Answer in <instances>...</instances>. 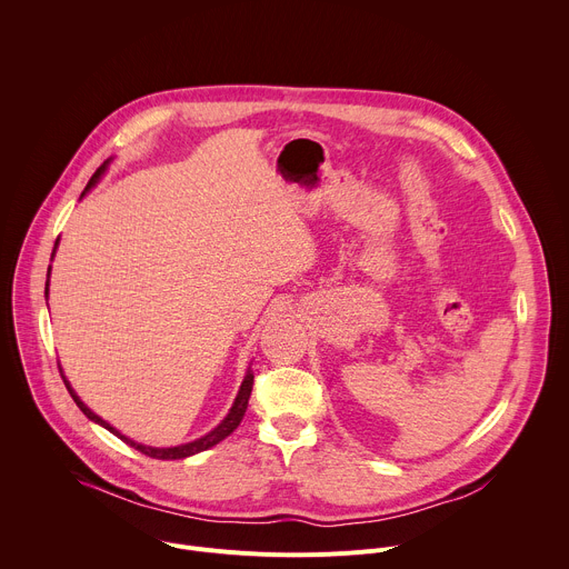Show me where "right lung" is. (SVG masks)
Here are the masks:
<instances>
[{"label":"right lung","mask_w":569,"mask_h":569,"mask_svg":"<svg viewBox=\"0 0 569 569\" xmlns=\"http://www.w3.org/2000/svg\"><path fill=\"white\" fill-rule=\"evenodd\" d=\"M110 161H112V157L110 159H106L103 164L97 169V173L92 176V180L88 182V187H86V191L80 193V198H86L88 193H90V189L92 187H97L99 184V180L106 176V171H108V167H110ZM60 240V238H58ZM58 240H56V246H53V254H56V250H58ZM53 254H51V261H53ZM49 274H51V266H49V270H47V283H44V297H49ZM60 376H62V380H64V385H67V391L71 393V398H73V402L78 405L80 408V412H83L90 421H94V423H99V426H103L106 430H110L114 437H119L123 443H128L130 448H134V450H139V452H143V455H148V457H152V459H187V457H191V455H198V452H202V450H209V448H213L216 443H220L222 439H227L238 426H240V421H242V417H246V410H248V400H250V393H252V385H254V373H252V369L248 367V371H246V378H242V382H240V389H238V393H236V398H233V402H231V408H229V412H227V417L211 430V432H207L204 437H200V439H196V441H189V443H180V446H171V448H152V446H143V443H137V441H132L130 437H126V435H121L114 426H110L108 421H103L99 415H94L88 405L80 400V396L71 389V385H69V380L64 378V373H62V367H60Z\"/></svg>","instance_id":"right-lung-1"}]
</instances>
